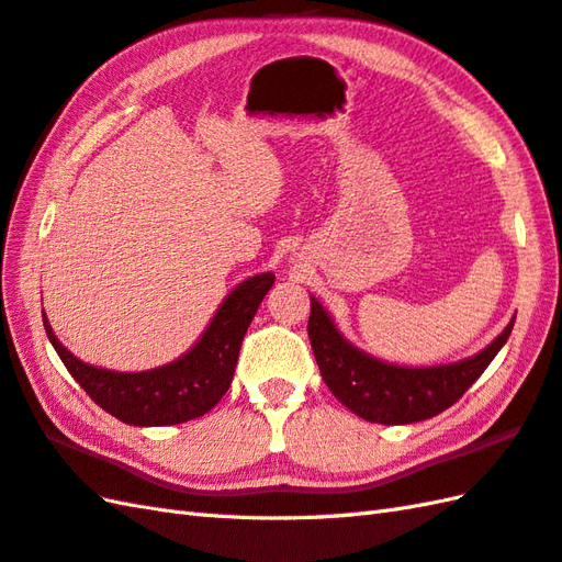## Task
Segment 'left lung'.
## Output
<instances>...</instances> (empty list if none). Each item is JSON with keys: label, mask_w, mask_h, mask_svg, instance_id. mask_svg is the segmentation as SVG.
<instances>
[{"label": "left lung", "mask_w": 562, "mask_h": 562, "mask_svg": "<svg viewBox=\"0 0 562 562\" xmlns=\"http://www.w3.org/2000/svg\"><path fill=\"white\" fill-rule=\"evenodd\" d=\"M515 321L476 357L448 367L402 369L351 347L323 306L311 299L308 340L325 385L347 409L373 424H414L452 407L498 355Z\"/></svg>", "instance_id": "8db88e82"}]
</instances>
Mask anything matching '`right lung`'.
I'll list each match as a JSON object with an SVG mask.
<instances>
[{"instance_id":"1","label":"right lung","mask_w":562,"mask_h":562,"mask_svg":"<svg viewBox=\"0 0 562 562\" xmlns=\"http://www.w3.org/2000/svg\"><path fill=\"white\" fill-rule=\"evenodd\" d=\"M272 284V272L241 282L222 302L191 351L167 367L143 373H116L83 363L57 340L45 313L43 323L64 367L104 412L132 426H175L211 412L227 393L244 335Z\"/></svg>"}]
</instances>
